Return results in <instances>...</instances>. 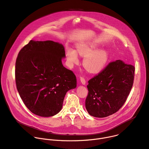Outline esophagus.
<instances>
[{
	"instance_id": "obj_1",
	"label": "esophagus",
	"mask_w": 149,
	"mask_h": 149,
	"mask_svg": "<svg viewBox=\"0 0 149 149\" xmlns=\"http://www.w3.org/2000/svg\"><path fill=\"white\" fill-rule=\"evenodd\" d=\"M79 79H80V81H81V82L82 83V84H83V85L86 84V79H85V78H84L82 77H79Z\"/></svg>"
}]
</instances>
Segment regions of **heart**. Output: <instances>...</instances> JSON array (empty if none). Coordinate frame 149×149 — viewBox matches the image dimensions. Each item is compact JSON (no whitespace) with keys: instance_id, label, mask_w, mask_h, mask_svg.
I'll return each instance as SVG.
<instances>
[{"instance_id":"obj_1","label":"heart","mask_w":149,"mask_h":149,"mask_svg":"<svg viewBox=\"0 0 149 149\" xmlns=\"http://www.w3.org/2000/svg\"><path fill=\"white\" fill-rule=\"evenodd\" d=\"M96 46L91 43L81 44L77 47V52L82 56H86L83 61V65L89 72L97 74L105 67L108 60V54L103 49L94 51ZM67 60L70 65L78 62L77 52L71 48L66 51Z\"/></svg>"}]
</instances>
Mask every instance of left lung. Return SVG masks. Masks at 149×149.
<instances>
[{
	"instance_id": "1",
	"label": "left lung",
	"mask_w": 149,
	"mask_h": 149,
	"mask_svg": "<svg viewBox=\"0 0 149 149\" xmlns=\"http://www.w3.org/2000/svg\"><path fill=\"white\" fill-rule=\"evenodd\" d=\"M135 68L121 60L110 62L88 81L86 108L90 115L103 118L118 111L133 85Z\"/></svg>"
}]
</instances>
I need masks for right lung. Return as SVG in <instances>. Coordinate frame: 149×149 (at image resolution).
I'll use <instances>...</instances> for the list:
<instances>
[{
	"label": "right lung",
	"mask_w": 149,
	"mask_h": 149,
	"mask_svg": "<svg viewBox=\"0 0 149 149\" xmlns=\"http://www.w3.org/2000/svg\"><path fill=\"white\" fill-rule=\"evenodd\" d=\"M63 46L52 40L35 41L19 51L15 64L17 91L26 107L41 117H51L62 107L68 91L77 87L74 72L65 68Z\"/></svg>",
	"instance_id": "1"
}]
</instances>
